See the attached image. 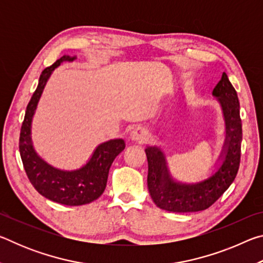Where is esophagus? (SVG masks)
I'll list each match as a JSON object with an SVG mask.
<instances>
[{"label":"esophagus","mask_w":263,"mask_h":263,"mask_svg":"<svg viewBox=\"0 0 263 263\" xmlns=\"http://www.w3.org/2000/svg\"><path fill=\"white\" fill-rule=\"evenodd\" d=\"M149 133L144 127H137L131 132V139L139 142H145L148 139Z\"/></svg>","instance_id":"obj_1"}]
</instances>
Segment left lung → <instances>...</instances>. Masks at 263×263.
<instances>
[{
    "label": "left lung",
    "instance_id": "8db88e82",
    "mask_svg": "<svg viewBox=\"0 0 263 263\" xmlns=\"http://www.w3.org/2000/svg\"><path fill=\"white\" fill-rule=\"evenodd\" d=\"M221 106L225 119V142L216 172L197 183L177 182L169 172L162 149L148 146L145 149L148 162L147 185L153 202L169 212H197L210 208L229 189L237 176L241 155L242 126L235 89L226 73L212 91Z\"/></svg>",
    "mask_w": 263,
    "mask_h": 263
}]
</instances>
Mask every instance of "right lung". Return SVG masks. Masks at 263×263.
<instances>
[{
  "label": "right lung",
  "instance_id": "add662e5",
  "mask_svg": "<svg viewBox=\"0 0 263 263\" xmlns=\"http://www.w3.org/2000/svg\"><path fill=\"white\" fill-rule=\"evenodd\" d=\"M77 57L64 55L41 74L37 89L26 106L20 136V153L31 184L44 197L64 205H83L95 201L103 194L109 169L115 158L125 148L123 139H111L96 147L89 161L75 171H61L39 157L31 139V124L44 88L58 66L73 61Z\"/></svg>",
  "mask_w": 263,
  "mask_h": 263
}]
</instances>
